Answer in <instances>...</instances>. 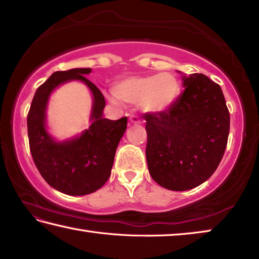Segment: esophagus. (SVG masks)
I'll return each mask as SVG.
<instances>
[{"instance_id":"esophagus-1","label":"esophagus","mask_w":259,"mask_h":259,"mask_svg":"<svg viewBox=\"0 0 259 259\" xmlns=\"http://www.w3.org/2000/svg\"><path fill=\"white\" fill-rule=\"evenodd\" d=\"M129 121H130V123H134V124L140 123V120L138 119L137 116H135V115H131V116L129 117Z\"/></svg>"}]
</instances>
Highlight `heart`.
Masks as SVG:
<instances>
[{
	"mask_svg": "<svg viewBox=\"0 0 259 259\" xmlns=\"http://www.w3.org/2000/svg\"><path fill=\"white\" fill-rule=\"evenodd\" d=\"M112 103L136 104L140 111L157 115L172 106L179 95V82L172 74H152L144 76H129L114 84Z\"/></svg>",
	"mask_w": 259,
	"mask_h": 259,
	"instance_id": "obj_1",
	"label": "heart"
}]
</instances>
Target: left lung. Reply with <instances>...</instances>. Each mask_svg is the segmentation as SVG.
<instances>
[{
	"mask_svg": "<svg viewBox=\"0 0 259 259\" xmlns=\"http://www.w3.org/2000/svg\"><path fill=\"white\" fill-rule=\"evenodd\" d=\"M178 73L185 90L168 111L145 117L146 160L160 186L187 191L209 179L222 161L230 113L217 83L203 74Z\"/></svg>",
	"mask_w": 259,
	"mask_h": 259,
	"instance_id": "left-lung-1",
	"label": "left lung"
}]
</instances>
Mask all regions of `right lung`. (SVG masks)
Segmentation results:
<instances>
[{
  "mask_svg": "<svg viewBox=\"0 0 259 259\" xmlns=\"http://www.w3.org/2000/svg\"><path fill=\"white\" fill-rule=\"evenodd\" d=\"M90 73L91 68H73L52 74L37 88L27 116L29 148L37 170L51 187L73 196L94 193L108 181L128 122L125 116L105 119L104 96L84 76ZM72 80L82 81L92 93V124L81 134L59 141L47 130V105L57 87Z\"/></svg>",
  "mask_w": 259,
  "mask_h": 259,
  "instance_id": "obj_1",
  "label": "right lung"
}]
</instances>
